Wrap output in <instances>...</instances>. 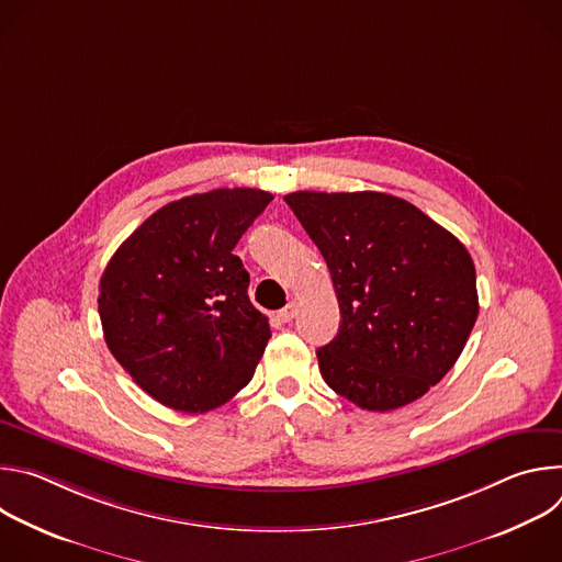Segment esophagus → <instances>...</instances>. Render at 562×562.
<instances>
[{"label": "esophagus", "mask_w": 562, "mask_h": 562, "mask_svg": "<svg viewBox=\"0 0 562 562\" xmlns=\"http://www.w3.org/2000/svg\"><path fill=\"white\" fill-rule=\"evenodd\" d=\"M297 315V302L295 300H291L284 308H280L278 311V317L282 319V323H291V319Z\"/></svg>", "instance_id": "obj_1"}]
</instances>
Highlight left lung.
<instances>
[{
  "label": "left lung",
  "mask_w": 562,
  "mask_h": 562,
  "mask_svg": "<svg viewBox=\"0 0 562 562\" xmlns=\"http://www.w3.org/2000/svg\"><path fill=\"white\" fill-rule=\"evenodd\" d=\"M323 254L338 336L315 351L325 382L367 412L423 397L460 358L477 317L475 269L456 235L378 191L284 195Z\"/></svg>",
  "instance_id": "8db88e82"
}]
</instances>
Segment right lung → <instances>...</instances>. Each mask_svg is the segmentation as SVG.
<instances>
[{"instance_id":"right-lung-1","label":"right lung","mask_w":562,"mask_h":562,"mask_svg":"<svg viewBox=\"0 0 562 562\" xmlns=\"http://www.w3.org/2000/svg\"><path fill=\"white\" fill-rule=\"evenodd\" d=\"M273 200L215 189L144 220L100 280V319L115 360L157 403L211 412L243 389L271 338L233 249Z\"/></svg>"}]
</instances>
